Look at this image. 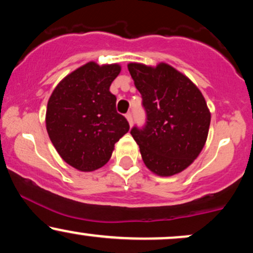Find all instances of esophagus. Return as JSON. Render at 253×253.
Segmentation results:
<instances>
[{
	"label": "esophagus",
	"mask_w": 253,
	"mask_h": 253,
	"mask_svg": "<svg viewBox=\"0 0 253 253\" xmlns=\"http://www.w3.org/2000/svg\"><path fill=\"white\" fill-rule=\"evenodd\" d=\"M126 119H127V121H128L129 126H132V124H133V118H132V114H130V113H127V114H126Z\"/></svg>",
	"instance_id": "34e87169"
}]
</instances>
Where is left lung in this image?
Wrapping results in <instances>:
<instances>
[{"label": "left lung", "mask_w": 253, "mask_h": 253, "mask_svg": "<svg viewBox=\"0 0 253 253\" xmlns=\"http://www.w3.org/2000/svg\"><path fill=\"white\" fill-rule=\"evenodd\" d=\"M128 71L143 96L144 129L130 130L151 172L170 177L199 157L207 141L211 112L202 92L184 74L167 63H129Z\"/></svg>", "instance_id": "1"}]
</instances>
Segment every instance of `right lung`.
<instances>
[{
	"instance_id": "obj_1",
	"label": "right lung",
	"mask_w": 253,
	"mask_h": 253,
	"mask_svg": "<svg viewBox=\"0 0 253 253\" xmlns=\"http://www.w3.org/2000/svg\"><path fill=\"white\" fill-rule=\"evenodd\" d=\"M118 63L88 62L66 75L52 91L46 129L63 161L90 172L102 168L129 125L115 108L110 84L120 74Z\"/></svg>"
}]
</instances>
